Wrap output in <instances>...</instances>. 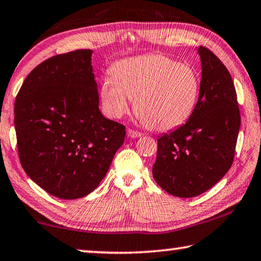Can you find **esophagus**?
<instances>
[{"label": "esophagus", "mask_w": 261, "mask_h": 261, "mask_svg": "<svg viewBox=\"0 0 261 261\" xmlns=\"http://www.w3.org/2000/svg\"><path fill=\"white\" fill-rule=\"evenodd\" d=\"M127 136H129L130 138H139V137H142V134H140V132H138V131H135V130H131V129H129L127 130Z\"/></svg>", "instance_id": "esophagus-1"}]
</instances>
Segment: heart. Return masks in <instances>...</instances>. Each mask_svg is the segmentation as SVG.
<instances>
[{
    "mask_svg": "<svg viewBox=\"0 0 261 261\" xmlns=\"http://www.w3.org/2000/svg\"><path fill=\"white\" fill-rule=\"evenodd\" d=\"M200 92L195 69L163 55H147L121 60L113 75L103 79L102 108L111 118L136 108L144 121L155 130H172L182 125L193 114Z\"/></svg>",
    "mask_w": 261,
    "mask_h": 261,
    "instance_id": "heart-1",
    "label": "heart"
}]
</instances>
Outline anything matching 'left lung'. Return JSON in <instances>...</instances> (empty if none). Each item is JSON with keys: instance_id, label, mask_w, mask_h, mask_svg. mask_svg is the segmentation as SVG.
<instances>
[{"instance_id": "obj_1", "label": "left lung", "mask_w": 261, "mask_h": 261, "mask_svg": "<svg viewBox=\"0 0 261 261\" xmlns=\"http://www.w3.org/2000/svg\"><path fill=\"white\" fill-rule=\"evenodd\" d=\"M200 94L184 125L158 138L153 177L177 197H194L216 185L234 156L241 114L233 81L222 61L200 46Z\"/></svg>"}]
</instances>
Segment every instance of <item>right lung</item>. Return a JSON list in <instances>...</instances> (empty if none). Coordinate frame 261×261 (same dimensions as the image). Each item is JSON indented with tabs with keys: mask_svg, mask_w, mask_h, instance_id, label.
<instances>
[{
	"mask_svg": "<svg viewBox=\"0 0 261 261\" xmlns=\"http://www.w3.org/2000/svg\"><path fill=\"white\" fill-rule=\"evenodd\" d=\"M92 49L49 58L24 80L15 101L19 160L51 195L92 193L123 145L125 126L101 114Z\"/></svg>",
	"mask_w": 261,
	"mask_h": 261,
	"instance_id": "obj_1",
	"label": "right lung"
}]
</instances>
